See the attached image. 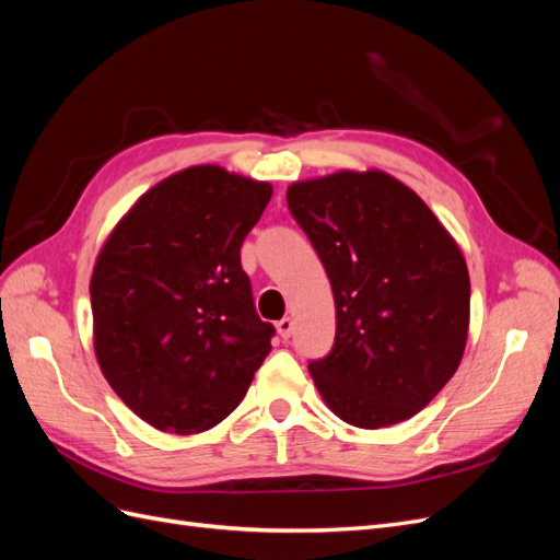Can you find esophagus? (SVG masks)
Returning <instances> with one entry per match:
<instances>
[{
	"label": "esophagus",
	"mask_w": 560,
	"mask_h": 560,
	"mask_svg": "<svg viewBox=\"0 0 560 560\" xmlns=\"http://www.w3.org/2000/svg\"><path fill=\"white\" fill-rule=\"evenodd\" d=\"M276 329L282 336V341H287V338H290L292 331H294V319L292 317H282L278 325H276Z\"/></svg>",
	"instance_id": "esophagus-1"
}]
</instances>
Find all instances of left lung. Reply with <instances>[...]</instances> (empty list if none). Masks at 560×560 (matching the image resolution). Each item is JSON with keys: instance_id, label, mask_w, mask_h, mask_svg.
<instances>
[{"instance_id": "1", "label": "left lung", "mask_w": 560, "mask_h": 560, "mask_svg": "<svg viewBox=\"0 0 560 560\" xmlns=\"http://www.w3.org/2000/svg\"><path fill=\"white\" fill-rule=\"evenodd\" d=\"M325 266L336 338L311 376L348 425H397L460 366L469 273L460 247L409 186L383 171H341L287 189Z\"/></svg>"}]
</instances>
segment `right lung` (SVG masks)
Returning <instances> with one entry per match:
<instances>
[{
    "instance_id": "obj_1",
    "label": "right lung",
    "mask_w": 560,
    "mask_h": 560,
    "mask_svg": "<svg viewBox=\"0 0 560 560\" xmlns=\"http://www.w3.org/2000/svg\"><path fill=\"white\" fill-rule=\"evenodd\" d=\"M273 186L194 165L121 217L91 278L93 348L114 393L151 428L198 434L238 406L270 352L241 266Z\"/></svg>"
}]
</instances>
